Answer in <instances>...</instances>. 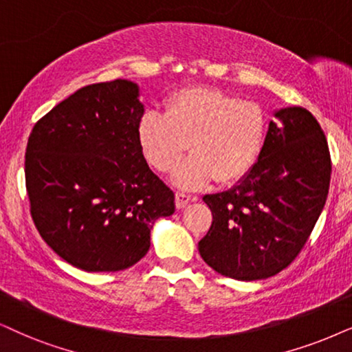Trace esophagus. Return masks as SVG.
<instances>
[{
    "label": "esophagus",
    "instance_id": "esophagus-1",
    "mask_svg": "<svg viewBox=\"0 0 352 352\" xmlns=\"http://www.w3.org/2000/svg\"><path fill=\"white\" fill-rule=\"evenodd\" d=\"M191 201H195V198L191 197V195L185 193V191H175V206L179 209L185 208L186 204L191 203Z\"/></svg>",
    "mask_w": 352,
    "mask_h": 352
}]
</instances>
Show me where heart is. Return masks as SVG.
<instances>
[{"instance_id":"1","label":"heart","mask_w":352,"mask_h":352,"mask_svg":"<svg viewBox=\"0 0 352 352\" xmlns=\"http://www.w3.org/2000/svg\"><path fill=\"white\" fill-rule=\"evenodd\" d=\"M266 135L260 104L214 87L180 89L167 99L166 113L148 110L138 123V141L154 170H170L188 144L190 157L173 177L180 186L240 180L260 159Z\"/></svg>"}]
</instances>
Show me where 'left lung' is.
Masks as SVG:
<instances>
[{"mask_svg": "<svg viewBox=\"0 0 352 352\" xmlns=\"http://www.w3.org/2000/svg\"><path fill=\"white\" fill-rule=\"evenodd\" d=\"M274 117L252 170L234 188L203 197L212 222L199 255L240 281L266 279L296 260L330 188V149L317 118L300 107Z\"/></svg>", "mask_w": 352, "mask_h": 352, "instance_id": "8db88e82", "label": "left lung"}]
</instances>
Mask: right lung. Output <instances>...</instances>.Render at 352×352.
Masks as SVG:
<instances>
[{"instance_id": "add662e5", "label": "right lung", "mask_w": 352, "mask_h": 352, "mask_svg": "<svg viewBox=\"0 0 352 352\" xmlns=\"http://www.w3.org/2000/svg\"><path fill=\"white\" fill-rule=\"evenodd\" d=\"M138 86L91 84L53 107L30 131L25 188L47 245L84 271L126 270L151 247L155 219L175 211V195L146 162Z\"/></svg>"}]
</instances>
